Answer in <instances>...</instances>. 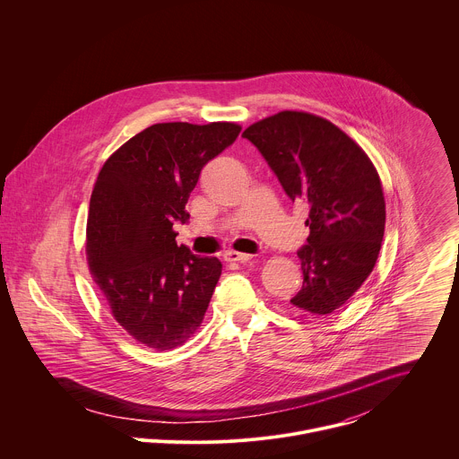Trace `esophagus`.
Returning a JSON list of instances; mask_svg holds the SVG:
<instances>
[{
    "instance_id": "esophagus-1",
    "label": "esophagus",
    "mask_w": 459,
    "mask_h": 459,
    "mask_svg": "<svg viewBox=\"0 0 459 459\" xmlns=\"http://www.w3.org/2000/svg\"><path fill=\"white\" fill-rule=\"evenodd\" d=\"M222 256L226 262L247 263L253 260V255H244V253H237V251H228Z\"/></svg>"
}]
</instances>
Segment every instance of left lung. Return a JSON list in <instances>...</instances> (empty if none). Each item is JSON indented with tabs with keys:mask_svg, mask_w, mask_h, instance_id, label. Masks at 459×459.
Instances as JSON below:
<instances>
[{
	"mask_svg": "<svg viewBox=\"0 0 459 459\" xmlns=\"http://www.w3.org/2000/svg\"><path fill=\"white\" fill-rule=\"evenodd\" d=\"M291 201L309 204V237L297 255L304 282L295 307L330 315L368 279L385 231L380 177L364 150L325 118L282 111L244 134Z\"/></svg>",
	"mask_w": 459,
	"mask_h": 459,
	"instance_id": "left-lung-1",
	"label": "left lung"
}]
</instances>
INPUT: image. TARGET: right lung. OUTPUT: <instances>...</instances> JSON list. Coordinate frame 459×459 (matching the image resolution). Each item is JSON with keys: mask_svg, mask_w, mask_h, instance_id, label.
<instances>
[{"mask_svg": "<svg viewBox=\"0 0 459 459\" xmlns=\"http://www.w3.org/2000/svg\"><path fill=\"white\" fill-rule=\"evenodd\" d=\"M240 134L237 124H155L102 166L90 199L86 255L117 322L139 342L171 350L201 325L222 264L177 246L175 222L201 169Z\"/></svg>", "mask_w": 459, "mask_h": 459, "instance_id": "right-lung-1", "label": "right lung"}]
</instances>
